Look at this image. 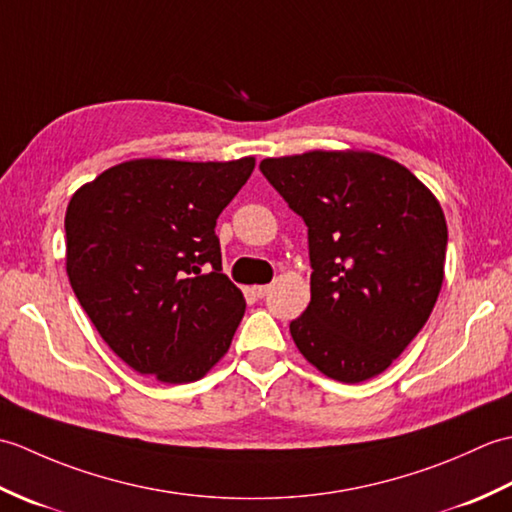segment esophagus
I'll list each match as a JSON object with an SVG mask.
<instances>
[{
  "mask_svg": "<svg viewBox=\"0 0 512 512\" xmlns=\"http://www.w3.org/2000/svg\"><path fill=\"white\" fill-rule=\"evenodd\" d=\"M270 292V286H253V295L257 297V299H264L266 295Z\"/></svg>",
  "mask_w": 512,
  "mask_h": 512,
  "instance_id": "obj_1",
  "label": "esophagus"
}]
</instances>
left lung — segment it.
<instances>
[{"label": "left lung", "mask_w": 512, "mask_h": 512, "mask_svg": "<svg viewBox=\"0 0 512 512\" xmlns=\"http://www.w3.org/2000/svg\"><path fill=\"white\" fill-rule=\"evenodd\" d=\"M259 169L308 226L310 303L292 341L341 383L383 374L440 295L449 233L436 195L372 151L314 149Z\"/></svg>", "instance_id": "left-lung-1"}]
</instances>
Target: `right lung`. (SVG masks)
<instances>
[{"label":"right lung","instance_id":"obj_1","mask_svg":"<svg viewBox=\"0 0 512 512\" xmlns=\"http://www.w3.org/2000/svg\"><path fill=\"white\" fill-rule=\"evenodd\" d=\"M255 158H138L103 171L65 211V270L112 352L160 383L200 380L231 347L246 301L222 273L217 217Z\"/></svg>","mask_w":512,"mask_h":512}]
</instances>
